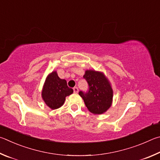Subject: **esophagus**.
<instances>
[{
	"instance_id": "esophagus-1",
	"label": "esophagus",
	"mask_w": 160,
	"mask_h": 160,
	"mask_svg": "<svg viewBox=\"0 0 160 160\" xmlns=\"http://www.w3.org/2000/svg\"><path fill=\"white\" fill-rule=\"evenodd\" d=\"M73 90H74V92L75 93H77L78 92V89L77 87H74V88H73Z\"/></svg>"
}]
</instances>
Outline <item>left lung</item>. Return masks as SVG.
<instances>
[{"label":"left lung","instance_id":"obj_1","mask_svg":"<svg viewBox=\"0 0 160 160\" xmlns=\"http://www.w3.org/2000/svg\"><path fill=\"white\" fill-rule=\"evenodd\" d=\"M83 78L88 83V91H79L88 110L95 114L105 112L111 107L113 91L110 83L102 72L86 70Z\"/></svg>","mask_w":160,"mask_h":160}]
</instances>
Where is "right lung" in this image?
<instances>
[{
    "instance_id": "obj_1",
    "label": "right lung",
    "mask_w": 160,
    "mask_h": 160,
    "mask_svg": "<svg viewBox=\"0 0 160 160\" xmlns=\"http://www.w3.org/2000/svg\"><path fill=\"white\" fill-rule=\"evenodd\" d=\"M73 93V89L67 86V81L61 79L57 72L50 73L45 81L41 96L47 106L55 110L62 106L65 98Z\"/></svg>"
}]
</instances>
